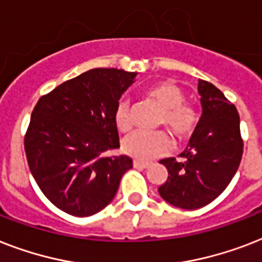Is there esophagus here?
<instances>
[{
	"label": "esophagus",
	"mask_w": 262,
	"mask_h": 262,
	"mask_svg": "<svg viewBox=\"0 0 262 262\" xmlns=\"http://www.w3.org/2000/svg\"><path fill=\"white\" fill-rule=\"evenodd\" d=\"M149 162H141V160H133V166L136 168H147L149 166Z\"/></svg>",
	"instance_id": "34e87169"
}]
</instances>
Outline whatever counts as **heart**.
I'll list each match as a JSON object with an SVG mask.
<instances>
[{"instance_id":"b5f03b06","label":"heart","mask_w":262,"mask_h":262,"mask_svg":"<svg viewBox=\"0 0 262 262\" xmlns=\"http://www.w3.org/2000/svg\"><path fill=\"white\" fill-rule=\"evenodd\" d=\"M144 95L156 106L162 114L159 117L160 126H167L168 130L179 141H186L194 135L200 122L199 108L193 103L185 100L182 88L170 80L151 84L145 88ZM114 123L119 132H129L133 127L132 106L126 99H121L115 104ZM171 147V140L166 132L137 130L123 140L122 151L126 155L140 160H148L164 155Z\"/></svg>"}]
</instances>
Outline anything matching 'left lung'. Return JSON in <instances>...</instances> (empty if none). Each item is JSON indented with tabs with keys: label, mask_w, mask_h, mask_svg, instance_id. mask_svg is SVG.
<instances>
[{
	"label": "left lung",
	"mask_w": 262,
	"mask_h": 262,
	"mask_svg": "<svg viewBox=\"0 0 262 262\" xmlns=\"http://www.w3.org/2000/svg\"><path fill=\"white\" fill-rule=\"evenodd\" d=\"M203 117L181 154L183 160L167 158L168 177L159 194L174 207L197 209L219 197L231 182L244 154L239 114L236 107L205 80L199 81Z\"/></svg>",
	"instance_id": "1"
}]
</instances>
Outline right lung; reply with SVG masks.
<instances>
[{
    "label": "right lung",
    "mask_w": 262,
    "mask_h": 262,
    "mask_svg": "<svg viewBox=\"0 0 262 262\" xmlns=\"http://www.w3.org/2000/svg\"><path fill=\"white\" fill-rule=\"evenodd\" d=\"M136 73L91 69L40 96L24 136L30 170L40 190L69 215L91 216L108 205L129 156L119 147L114 108Z\"/></svg>",
    "instance_id": "add662e5"
}]
</instances>
